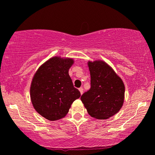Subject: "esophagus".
Masks as SVG:
<instances>
[{
    "label": "esophagus",
    "mask_w": 155,
    "mask_h": 155,
    "mask_svg": "<svg viewBox=\"0 0 155 155\" xmlns=\"http://www.w3.org/2000/svg\"><path fill=\"white\" fill-rule=\"evenodd\" d=\"M79 91H80V94H81V95L83 94V92H84V89H83V88H82V87L79 88Z\"/></svg>",
    "instance_id": "1"
}]
</instances>
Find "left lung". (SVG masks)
Wrapping results in <instances>:
<instances>
[{
    "label": "left lung",
    "mask_w": 155,
    "mask_h": 155,
    "mask_svg": "<svg viewBox=\"0 0 155 155\" xmlns=\"http://www.w3.org/2000/svg\"><path fill=\"white\" fill-rule=\"evenodd\" d=\"M91 74V88L81 100L92 117L108 119L122 108L125 85L112 67L102 60L88 61Z\"/></svg>",
    "instance_id": "1"
}]
</instances>
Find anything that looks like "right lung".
<instances>
[{
  "label": "right lung",
  "instance_id": "1",
  "mask_svg": "<svg viewBox=\"0 0 155 155\" xmlns=\"http://www.w3.org/2000/svg\"><path fill=\"white\" fill-rule=\"evenodd\" d=\"M74 62L71 58L51 57L38 68L33 76L31 102L37 112L49 120L65 117L73 102L81 96L69 75Z\"/></svg>",
  "mask_w": 155,
  "mask_h": 155
}]
</instances>
